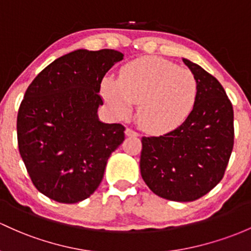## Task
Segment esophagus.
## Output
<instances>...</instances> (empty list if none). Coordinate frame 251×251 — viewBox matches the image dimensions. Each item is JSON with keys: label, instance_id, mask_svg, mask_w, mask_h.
<instances>
[{"label": "esophagus", "instance_id": "obj_1", "mask_svg": "<svg viewBox=\"0 0 251 251\" xmlns=\"http://www.w3.org/2000/svg\"><path fill=\"white\" fill-rule=\"evenodd\" d=\"M126 136H139V133H136V131L133 130V129L126 128Z\"/></svg>", "mask_w": 251, "mask_h": 251}]
</instances>
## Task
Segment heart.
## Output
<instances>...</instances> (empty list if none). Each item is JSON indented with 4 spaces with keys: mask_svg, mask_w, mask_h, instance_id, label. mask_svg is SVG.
Instances as JSON below:
<instances>
[{
    "mask_svg": "<svg viewBox=\"0 0 251 251\" xmlns=\"http://www.w3.org/2000/svg\"><path fill=\"white\" fill-rule=\"evenodd\" d=\"M103 96L112 111L128 117L139 104L137 120L151 134H166L187 121L198 98V81L187 68L154 56L122 67L118 80L105 77Z\"/></svg>",
    "mask_w": 251,
    "mask_h": 251,
    "instance_id": "heart-1",
    "label": "heart"
}]
</instances>
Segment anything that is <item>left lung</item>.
Listing matches in <instances>:
<instances>
[{
  "mask_svg": "<svg viewBox=\"0 0 251 251\" xmlns=\"http://www.w3.org/2000/svg\"><path fill=\"white\" fill-rule=\"evenodd\" d=\"M198 81L195 106L182 126L142 137L140 171L155 195L171 201L200 199L220 182L233 148V109L220 82L183 58Z\"/></svg>",
  "mask_w": 251,
  "mask_h": 251,
  "instance_id": "left-lung-1",
  "label": "left lung"
}]
</instances>
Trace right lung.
I'll use <instances>...</instances> for the list:
<instances>
[{"instance_id": "add662e5", "label": "right lung", "mask_w": 251, "mask_h": 251, "mask_svg": "<svg viewBox=\"0 0 251 251\" xmlns=\"http://www.w3.org/2000/svg\"><path fill=\"white\" fill-rule=\"evenodd\" d=\"M120 51L77 49L50 63L28 86L18 112L19 152L34 187L61 203L90 198L125 126L98 117L99 91Z\"/></svg>"}]
</instances>
